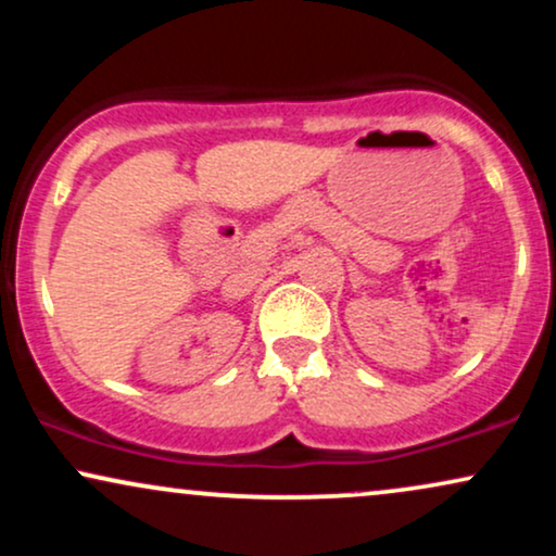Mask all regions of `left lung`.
<instances>
[{"label": "left lung", "instance_id": "left-lung-1", "mask_svg": "<svg viewBox=\"0 0 556 556\" xmlns=\"http://www.w3.org/2000/svg\"><path fill=\"white\" fill-rule=\"evenodd\" d=\"M353 355L363 363V366L368 368V371H374L376 376H381V379H384V381H392V384H431V381L442 379V376H444V371H442V374H410V371H392V368H381V366H376V363H368L366 358H361V355L355 353V350H353Z\"/></svg>", "mask_w": 556, "mask_h": 556}]
</instances>
